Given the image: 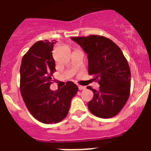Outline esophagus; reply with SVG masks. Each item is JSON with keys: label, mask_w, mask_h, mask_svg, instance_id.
I'll return each instance as SVG.
<instances>
[{"label": "esophagus", "mask_w": 151, "mask_h": 151, "mask_svg": "<svg viewBox=\"0 0 151 151\" xmlns=\"http://www.w3.org/2000/svg\"><path fill=\"white\" fill-rule=\"evenodd\" d=\"M78 89L79 90H82V89H84L85 88V86H81V85H78Z\"/></svg>", "instance_id": "obj_1"}]
</instances>
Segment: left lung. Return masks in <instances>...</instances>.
Masks as SVG:
<instances>
[{
	"label": "left lung",
	"instance_id": "left-lung-1",
	"mask_svg": "<svg viewBox=\"0 0 151 151\" xmlns=\"http://www.w3.org/2000/svg\"><path fill=\"white\" fill-rule=\"evenodd\" d=\"M80 45L88 57V72L100 84L88 102L92 114L101 118L117 115L126 105L130 95L131 71L121 49L110 39L99 35L71 37Z\"/></svg>",
	"mask_w": 151,
	"mask_h": 151
}]
</instances>
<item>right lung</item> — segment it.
<instances>
[{"mask_svg":"<svg viewBox=\"0 0 151 151\" xmlns=\"http://www.w3.org/2000/svg\"><path fill=\"white\" fill-rule=\"evenodd\" d=\"M54 42L40 40L23 56L20 65V89L27 109L33 117L43 123H56L67 117L71 100L78 88L68 81L52 91L50 86L56 72L52 55Z\"/></svg>","mask_w":151,"mask_h":151,"instance_id":"right-lung-1","label":"right lung"}]
</instances>
